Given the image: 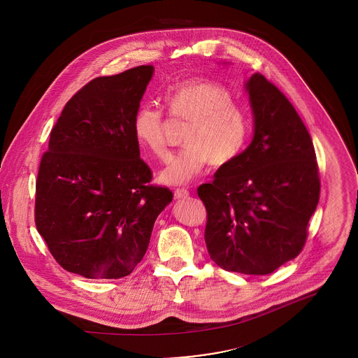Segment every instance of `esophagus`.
<instances>
[{
    "label": "esophagus",
    "mask_w": 358,
    "mask_h": 358,
    "mask_svg": "<svg viewBox=\"0 0 358 358\" xmlns=\"http://www.w3.org/2000/svg\"><path fill=\"white\" fill-rule=\"evenodd\" d=\"M187 196H189V190L185 189V187H177V189L174 190V197H176L177 200H180V199H187Z\"/></svg>",
    "instance_id": "esophagus-1"
}]
</instances>
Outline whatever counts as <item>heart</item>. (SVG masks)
I'll return each mask as SVG.
<instances>
[{
	"label": "heart",
	"mask_w": 358,
	"mask_h": 358,
	"mask_svg": "<svg viewBox=\"0 0 358 358\" xmlns=\"http://www.w3.org/2000/svg\"><path fill=\"white\" fill-rule=\"evenodd\" d=\"M164 103L174 122L189 123L185 150L161 171L169 185L187 184L210 162L224 168L236 161L251 136L247 110L235 101L228 87L209 79L192 78L171 85ZM169 120L152 106H142L133 120V133L141 148L158 159L169 155Z\"/></svg>",
	"instance_id": "obj_1"
}]
</instances>
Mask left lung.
Here are the masks:
<instances>
[{"instance_id": "1", "label": "left lung", "mask_w": 358, "mask_h": 358, "mask_svg": "<svg viewBox=\"0 0 358 358\" xmlns=\"http://www.w3.org/2000/svg\"><path fill=\"white\" fill-rule=\"evenodd\" d=\"M245 88L254 139L197 193L210 259L225 271L267 275L303 250L321 181L311 136L285 94L260 73Z\"/></svg>"}]
</instances>
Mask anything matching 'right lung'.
Listing matches in <instances>:
<instances>
[{"instance_id": "obj_1", "label": "right lung", "mask_w": 358, "mask_h": 358, "mask_svg": "<svg viewBox=\"0 0 358 358\" xmlns=\"http://www.w3.org/2000/svg\"><path fill=\"white\" fill-rule=\"evenodd\" d=\"M153 66L80 88L52 129L36 180L34 222L55 260L88 279H120L146 254L154 222L173 200L152 185L133 120Z\"/></svg>"}]
</instances>
